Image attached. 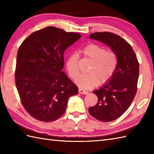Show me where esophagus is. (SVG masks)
<instances>
[{
    "label": "esophagus",
    "instance_id": "esophagus-1",
    "mask_svg": "<svg viewBox=\"0 0 154 154\" xmlns=\"http://www.w3.org/2000/svg\"><path fill=\"white\" fill-rule=\"evenodd\" d=\"M79 93L81 94H86L88 93V92L87 91H85L82 89H79Z\"/></svg>",
    "mask_w": 154,
    "mask_h": 154
}]
</instances>
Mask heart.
Listing matches in <instances>:
<instances>
[{
    "instance_id": "b5f03b06",
    "label": "heart",
    "mask_w": 154,
    "mask_h": 154,
    "mask_svg": "<svg viewBox=\"0 0 154 154\" xmlns=\"http://www.w3.org/2000/svg\"><path fill=\"white\" fill-rule=\"evenodd\" d=\"M79 54L91 62L87 74L77 78L75 82L84 89H89L109 81L115 72L118 65V56L115 51L95 44L87 45ZM79 57L76 54H71L66 61V69L72 79H75L79 74L78 65Z\"/></svg>"
}]
</instances>
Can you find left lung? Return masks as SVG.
I'll return each instance as SVG.
<instances>
[{
	"label": "left lung",
	"instance_id": "obj_1",
	"mask_svg": "<svg viewBox=\"0 0 154 154\" xmlns=\"http://www.w3.org/2000/svg\"><path fill=\"white\" fill-rule=\"evenodd\" d=\"M90 39L110 46L118 56L116 69L110 80L93 91L98 102L89 109L90 114L101 122H111L126 112L134 99L139 77V63L130 44L112 32H95Z\"/></svg>",
	"mask_w": 154,
	"mask_h": 154
}]
</instances>
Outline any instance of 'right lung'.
Wrapping results in <instances>:
<instances>
[{
	"label": "right lung",
	"instance_id": "right-lung-1",
	"mask_svg": "<svg viewBox=\"0 0 154 154\" xmlns=\"http://www.w3.org/2000/svg\"><path fill=\"white\" fill-rule=\"evenodd\" d=\"M81 37L49 26L31 34L19 47L15 83L28 113L42 122H51L66 110L68 99L78 87L62 71L63 54Z\"/></svg>",
	"mask_w": 154,
	"mask_h": 154
}]
</instances>
